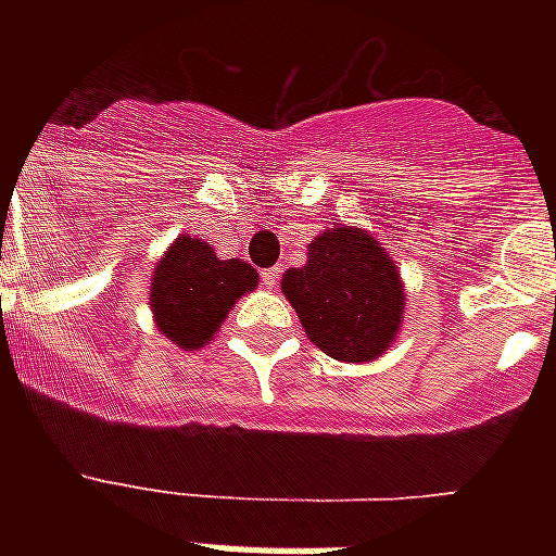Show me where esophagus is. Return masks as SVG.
Instances as JSON below:
<instances>
[{"label":"esophagus","mask_w":556,"mask_h":556,"mask_svg":"<svg viewBox=\"0 0 556 556\" xmlns=\"http://www.w3.org/2000/svg\"><path fill=\"white\" fill-rule=\"evenodd\" d=\"M279 274H282V270H279V268H265V270H262V274H260L262 286L268 288V291H274V288L279 286Z\"/></svg>","instance_id":"esophagus-1"}]
</instances>
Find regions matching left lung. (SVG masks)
Returning a JSON list of instances; mask_svg holds the SVG:
<instances>
[{
    "label": "left lung",
    "instance_id": "left-lung-1",
    "mask_svg": "<svg viewBox=\"0 0 556 556\" xmlns=\"http://www.w3.org/2000/svg\"><path fill=\"white\" fill-rule=\"evenodd\" d=\"M282 294L305 334L334 361L364 364L387 352L404 314V288L378 239L334 227L308 244L303 268L286 270Z\"/></svg>",
    "mask_w": 556,
    "mask_h": 556
}]
</instances>
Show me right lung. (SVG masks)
Here are the masks:
<instances>
[{
    "instance_id": "add662e5",
    "label": "right lung",
    "mask_w": 556,
    "mask_h": 556,
    "mask_svg": "<svg viewBox=\"0 0 556 556\" xmlns=\"http://www.w3.org/2000/svg\"><path fill=\"white\" fill-rule=\"evenodd\" d=\"M253 286L256 270L248 262L218 260L207 242L178 236L152 277V314L173 343L201 349Z\"/></svg>"
}]
</instances>
